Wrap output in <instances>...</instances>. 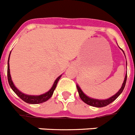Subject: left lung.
<instances>
[{
  "mask_svg": "<svg viewBox=\"0 0 135 135\" xmlns=\"http://www.w3.org/2000/svg\"><path fill=\"white\" fill-rule=\"evenodd\" d=\"M122 50L123 51V50ZM126 65H127V63H126ZM126 79H127V74H126L125 78H124V83H123L120 89H119V90L117 91V93H116L115 95L111 96V97L109 98L106 99V100H98V99H94V98H91L88 97L87 95H86L85 94H84L83 91L81 90V89L80 88V87H79V85H76V87H77V89H78V92H79V96H80V99H81L85 103L87 104H89V105L92 106V107H98V108H100V107H106V106L109 105V104H110L111 102H113V101L115 100V99L117 98L121 94H122V92L123 91L124 87H125L126 83Z\"/></svg>",
  "mask_w": 135,
  "mask_h": 135,
  "instance_id": "left-lung-1",
  "label": "left lung"
}]
</instances>
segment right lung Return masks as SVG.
<instances>
[{
    "mask_svg": "<svg viewBox=\"0 0 135 135\" xmlns=\"http://www.w3.org/2000/svg\"><path fill=\"white\" fill-rule=\"evenodd\" d=\"M11 54V52H10ZM9 59H8V64H7V79H8V82H9V84L10 87L12 89V90L15 92L16 94V95H18V97L20 98L23 101H25V102L28 104H40L42 103V102H44L46 101H47L48 100L51 98V96L53 94V92L55 91V88L56 87V85H57V83H58L59 80L60 79V78L61 77V75L59 76L57 78V79L55 80V83H54L52 87H51L50 90L47 91L46 93H45L44 94H41L40 95H27V94H23L21 91H20L18 89L15 87L14 84L13 83L12 80H11V74H10V70H9Z\"/></svg>",
    "mask_w": 135,
    "mask_h": 135,
    "instance_id": "add662e5",
    "label": "right lung"
}]
</instances>
